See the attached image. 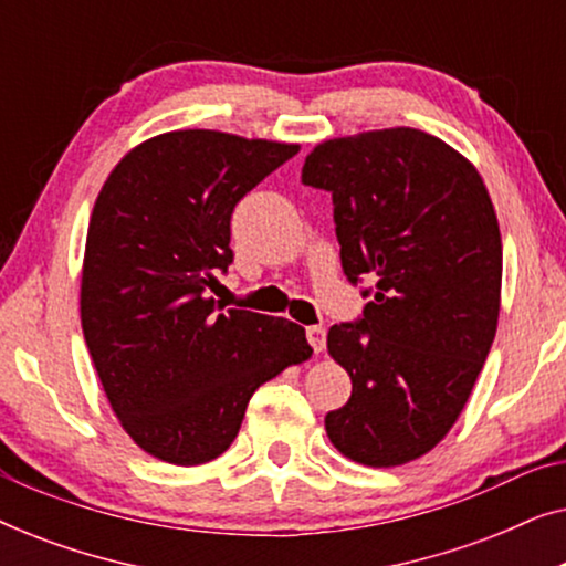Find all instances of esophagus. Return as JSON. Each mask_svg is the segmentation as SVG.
Returning a JSON list of instances; mask_svg holds the SVG:
<instances>
[{"mask_svg": "<svg viewBox=\"0 0 566 566\" xmlns=\"http://www.w3.org/2000/svg\"><path fill=\"white\" fill-rule=\"evenodd\" d=\"M306 339L314 353H322L324 343H327V332H324V327H306Z\"/></svg>", "mask_w": 566, "mask_h": 566, "instance_id": "obj_1", "label": "esophagus"}]
</instances>
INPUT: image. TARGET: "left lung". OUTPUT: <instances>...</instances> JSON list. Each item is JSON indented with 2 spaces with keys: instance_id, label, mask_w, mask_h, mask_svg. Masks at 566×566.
Listing matches in <instances>:
<instances>
[{
  "instance_id": "1",
  "label": "left lung",
  "mask_w": 566,
  "mask_h": 566,
  "mask_svg": "<svg viewBox=\"0 0 566 566\" xmlns=\"http://www.w3.org/2000/svg\"><path fill=\"white\" fill-rule=\"evenodd\" d=\"M301 182L332 192L347 281H376L360 319L327 335L353 394L324 428L350 461L401 467L448 436L490 355L497 213L476 167L417 128L329 138L306 157Z\"/></svg>"
}]
</instances>
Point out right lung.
<instances>
[{
  "label": "right lung",
  "mask_w": 566,
  "mask_h": 566,
  "mask_svg": "<svg viewBox=\"0 0 566 566\" xmlns=\"http://www.w3.org/2000/svg\"><path fill=\"white\" fill-rule=\"evenodd\" d=\"M293 154L298 144L169 130L130 149L99 190L82 329L115 417L154 459H219L252 394L312 358L304 327L211 296L234 260V206Z\"/></svg>",
  "instance_id": "1"
}]
</instances>
